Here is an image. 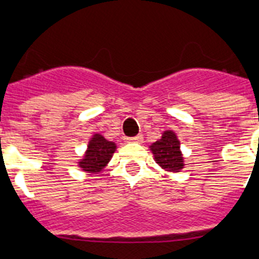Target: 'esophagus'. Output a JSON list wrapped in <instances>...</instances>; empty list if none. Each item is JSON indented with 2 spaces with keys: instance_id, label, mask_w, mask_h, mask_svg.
Returning a JSON list of instances; mask_svg holds the SVG:
<instances>
[{
  "instance_id": "obj_1",
  "label": "esophagus",
  "mask_w": 259,
  "mask_h": 259,
  "mask_svg": "<svg viewBox=\"0 0 259 259\" xmlns=\"http://www.w3.org/2000/svg\"><path fill=\"white\" fill-rule=\"evenodd\" d=\"M125 141L129 142V143H141L143 141V135L139 134L137 137H130V138H125Z\"/></svg>"
}]
</instances>
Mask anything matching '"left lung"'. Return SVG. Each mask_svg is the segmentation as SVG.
<instances>
[{"label": "left lung", "mask_w": 259, "mask_h": 259, "mask_svg": "<svg viewBox=\"0 0 259 259\" xmlns=\"http://www.w3.org/2000/svg\"><path fill=\"white\" fill-rule=\"evenodd\" d=\"M155 160L167 171H179L183 167V157L179 150V141L173 132H165L161 139L150 147Z\"/></svg>", "instance_id": "8db88e82"}]
</instances>
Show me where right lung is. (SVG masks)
I'll return each mask as SVG.
<instances>
[{"label": "right lung", "instance_id": "right-lung-1", "mask_svg": "<svg viewBox=\"0 0 259 259\" xmlns=\"http://www.w3.org/2000/svg\"><path fill=\"white\" fill-rule=\"evenodd\" d=\"M116 150V144L113 142L107 141L101 134H95L89 142L88 151L78 164L82 170L89 173L101 171L112 157Z\"/></svg>", "mask_w": 259, "mask_h": 259}]
</instances>
